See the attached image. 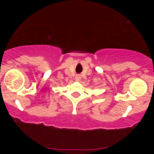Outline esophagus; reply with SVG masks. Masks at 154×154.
<instances>
[{"label":"esophagus","mask_w":154,"mask_h":154,"mask_svg":"<svg viewBox=\"0 0 154 154\" xmlns=\"http://www.w3.org/2000/svg\"><path fill=\"white\" fill-rule=\"evenodd\" d=\"M75 79H76V80H77V81H79V80H80V79H81V77H80V75H76Z\"/></svg>","instance_id":"1"}]
</instances>
